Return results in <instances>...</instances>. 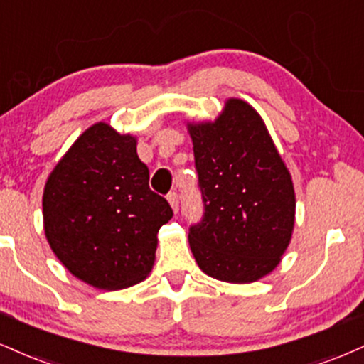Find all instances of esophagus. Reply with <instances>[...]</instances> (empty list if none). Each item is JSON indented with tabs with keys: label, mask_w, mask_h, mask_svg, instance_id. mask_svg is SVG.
<instances>
[{
	"label": "esophagus",
	"mask_w": 364,
	"mask_h": 364,
	"mask_svg": "<svg viewBox=\"0 0 364 364\" xmlns=\"http://www.w3.org/2000/svg\"><path fill=\"white\" fill-rule=\"evenodd\" d=\"M168 201H169L171 207H173L174 212H178V208H179V195L176 193V191H171V193L168 195Z\"/></svg>",
	"instance_id": "34e87169"
}]
</instances>
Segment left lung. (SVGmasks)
I'll use <instances>...</instances> for the list:
<instances>
[{
  "label": "left lung",
  "mask_w": 364,
  "mask_h": 364,
  "mask_svg": "<svg viewBox=\"0 0 364 364\" xmlns=\"http://www.w3.org/2000/svg\"><path fill=\"white\" fill-rule=\"evenodd\" d=\"M203 217L190 227L200 269L227 283L271 273L291 239V176L251 105L229 100L215 122L188 125Z\"/></svg>",
  "instance_id": "obj_1"
}]
</instances>
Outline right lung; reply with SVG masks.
<instances>
[{
    "label": "right lung",
    "instance_id": "add662e5",
    "mask_svg": "<svg viewBox=\"0 0 364 364\" xmlns=\"http://www.w3.org/2000/svg\"><path fill=\"white\" fill-rule=\"evenodd\" d=\"M137 140L108 124L86 130L50 173L43 229L52 251L76 278L102 290L142 282L156 259L157 232L173 217L149 188Z\"/></svg>",
    "mask_w": 364,
    "mask_h": 364
}]
</instances>
